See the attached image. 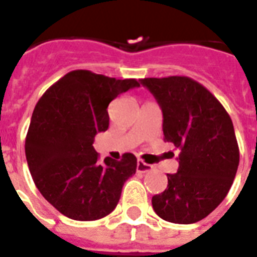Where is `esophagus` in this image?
<instances>
[{"label":"esophagus","instance_id":"esophagus-1","mask_svg":"<svg viewBox=\"0 0 257 257\" xmlns=\"http://www.w3.org/2000/svg\"><path fill=\"white\" fill-rule=\"evenodd\" d=\"M136 170H137V172H142V174H144V172L151 171V170H152V166H151V164L144 163L143 160H139V162H137Z\"/></svg>","mask_w":257,"mask_h":257}]
</instances>
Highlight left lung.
<instances>
[{
	"instance_id": "left-lung-1",
	"label": "left lung",
	"mask_w": 257,
	"mask_h": 257,
	"mask_svg": "<svg viewBox=\"0 0 257 257\" xmlns=\"http://www.w3.org/2000/svg\"><path fill=\"white\" fill-rule=\"evenodd\" d=\"M163 111L164 142L179 154L167 189L152 197L160 218L194 224L218 206L237 172L240 151L230 115L209 90L189 76L144 78Z\"/></svg>"
}]
</instances>
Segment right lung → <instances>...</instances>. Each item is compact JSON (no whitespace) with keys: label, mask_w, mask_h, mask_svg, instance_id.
Returning <instances> with one entry per match:
<instances>
[{"label":"right lung","mask_w":257,"mask_h":257,"mask_svg":"<svg viewBox=\"0 0 257 257\" xmlns=\"http://www.w3.org/2000/svg\"><path fill=\"white\" fill-rule=\"evenodd\" d=\"M137 86L136 79L74 70L36 103L25 137L29 171L43 197L68 218L94 221L111 213L136 172L135 155L99 162L93 142L109 128V103Z\"/></svg>","instance_id":"1"}]
</instances>
